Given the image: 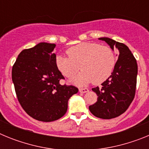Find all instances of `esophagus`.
Listing matches in <instances>:
<instances>
[{
    "label": "esophagus",
    "mask_w": 149,
    "mask_h": 149,
    "mask_svg": "<svg viewBox=\"0 0 149 149\" xmlns=\"http://www.w3.org/2000/svg\"><path fill=\"white\" fill-rule=\"evenodd\" d=\"M88 91H89V89H86V88H81V89H79V92L81 93H86Z\"/></svg>",
    "instance_id": "obj_1"
}]
</instances>
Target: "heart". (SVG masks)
I'll return each instance as SVG.
<instances>
[{
	"label": "heart",
	"instance_id": "obj_1",
	"mask_svg": "<svg viewBox=\"0 0 149 149\" xmlns=\"http://www.w3.org/2000/svg\"><path fill=\"white\" fill-rule=\"evenodd\" d=\"M67 56L58 54L55 65L62 74L72 78L80 70L82 72L72 80L77 86L89 83L99 84L108 78L114 70L116 57L113 50L107 45L95 42H82L66 51Z\"/></svg>",
	"mask_w": 149,
	"mask_h": 149
}]
</instances>
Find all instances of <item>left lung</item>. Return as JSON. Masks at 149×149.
<instances>
[{
    "mask_svg": "<svg viewBox=\"0 0 149 149\" xmlns=\"http://www.w3.org/2000/svg\"><path fill=\"white\" fill-rule=\"evenodd\" d=\"M98 39L106 42L113 50L119 51V57L111 75L101 84V87L93 88L98 100L89 107L95 116L110 119L127 110L135 96L137 63L128 47L107 37Z\"/></svg>",
    "mask_w": 149,
    "mask_h": 149,
    "instance_id": "left-lung-1",
    "label": "left lung"
}]
</instances>
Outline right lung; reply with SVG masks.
Wrapping results in <instances>:
<instances>
[{"mask_svg": "<svg viewBox=\"0 0 149 149\" xmlns=\"http://www.w3.org/2000/svg\"><path fill=\"white\" fill-rule=\"evenodd\" d=\"M55 44L40 42L24 49L12 69V79L21 106L33 119L53 122L65 115L68 101L78 89L61 85L64 79L55 65Z\"/></svg>", "mask_w": 149, "mask_h": 149, "instance_id": "1", "label": "right lung"}]
</instances>
